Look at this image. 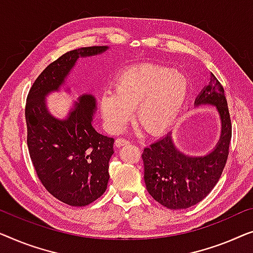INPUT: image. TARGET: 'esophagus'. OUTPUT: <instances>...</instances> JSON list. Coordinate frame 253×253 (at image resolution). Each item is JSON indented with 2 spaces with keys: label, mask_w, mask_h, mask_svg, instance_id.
<instances>
[{
  "label": "esophagus",
  "mask_w": 253,
  "mask_h": 253,
  "mask_svg": "<svg viewBox=\"0 0 253 253\" xmlns=\"http://www.w3.org/2000/svg\"><path fill=\"white\" fill-rule=\"evenodd\" d=\"M130 142L126 140V138H117L116 140V145L117 147H123V145H126V144H129Z\"/></svg>",
  "instance_id": "1"
}]
</instances>
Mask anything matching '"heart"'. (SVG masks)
Returning a JSON list of instances; mask_svg holds the SVG:
<instances>
[{
    "label": "heart",
    "instance_id": "1",
    "mask_svg": "<svg viewBox=\"0 0 253 253\" xmlns=\"http://www.w3.org/2000/svg\"><path fill=\"white\" fill-rule=\"evenodd\" d=\"M116 91L102 95L99 106L111 131L122 130L135 109V122L149 134L172 126L182 109L187 80L173 69L155 64L133 67L116 79Z\"/></svg>",
    "mask_w": 253,
    "mask_h": 253
}]
</instances>
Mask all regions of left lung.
Masks as SVG:
<instances>
[{
  "mask_svg": "<svg viewBox=\"0 0 253 253\" xmlns=\"http://www.w3.org/2000/svg\"><path fill=\"white\" fill-rule=\"evenodd\" d=\"M215 105L222 130L216 148L205 157H189L174 147L169 134L144 148V182L148 193L159 204L170 210L188 209L210 194L221 176L229 154L232 120L225 90L211 73L210 84L195 102Z\"/></svg>",
  "mask_w": 253,
  "mask_h": 253,
  "instance_id": "left-lung-1",
  "label": "left lung"
}]
</instances>
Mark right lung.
I'll list each match as a JSON object with an SVG mask.
<instances>
[{
  "mask_svg": "<svg viewBox=\"0 0 253 253\" xmlns=\"http://www.w3.org/2000/svg\"><path fill=\"white\" fill-rule=\"evenodd\" d=\"M106 49L102 45L67 51L42 71L27 95L25 118L31 161L45 189L71 206H86L104 194L115 138L95 129L94 96H81L65 120L49 115L44 96L58 89L79 56Z\"/></svg>",
  "mask_w": 253,
  "mask_h": 253,
  "instance_id": "1",
  "label": "right lung"
}]
</instances>
